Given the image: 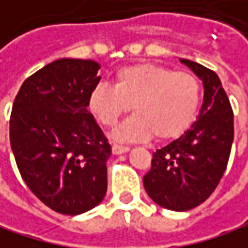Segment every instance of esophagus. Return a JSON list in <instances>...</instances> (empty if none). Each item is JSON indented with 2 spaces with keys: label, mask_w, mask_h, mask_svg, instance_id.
<instances>
[{
  "label": "esophagus",
  "mask_w": 248,
  "mask_h": 248,
  "mask_svg": "<svg viewBox=\"0 0 248 248\" xmlns=\"http://www.w3.org/2000/svg\"><path fill=\"white\" fill-rule=\"evenodd\" d=\"M131 148L129 147H126V145H119V144H114L113 147H111V151H113V154H116V155H119V154H125V153H128Z\"/></svg>",
  "instance_id": "1"
}]
</instances>
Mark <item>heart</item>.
Returning a JSON list of instances; mask_svg holds the SVG:
<instances>
[{
	"instance_id": "1",
	"label": "heart",
	"mask_w": 248,
	"mask_h": 248,
	"mask_svg": "<svg viewBox=\"0 0 248 248\" xmlns=\"http://www.w3.org/2000/svg\"><path fill=\"white\" fill-rule=\"evenodd\" d=\"M201 82L192 72L173 71L155 63L120 68L113 87L95 85L88 108L104 126H113L131 106L135 114L113 131L117 141L174 140L195 122L201 106Z\"/></svg>"
}]
</instances>
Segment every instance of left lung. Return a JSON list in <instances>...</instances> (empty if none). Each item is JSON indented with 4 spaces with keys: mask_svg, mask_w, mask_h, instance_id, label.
I'll return each instance as SVG.
<instances>
[{
    "mask_svg": "<svg viewBox=\"0 0 248 248\" xmlns=\"http://www.w3.org/2000/svg\"><path fill=\"white\" fill-rule=\"evenodd\" d=\"M203 85L198 120L169 145L153 154L144 176L148 196L170 211H189L203 203L218 186L234 140V114L218 75L203 65L180 59Z\"/></svg>",
    "mask_w": 248,
    "mask_h": 248,
    "instance_id": "obj_1",
    "label": "left lung"
}]
</instances>
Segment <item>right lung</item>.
I'll return each mask as SVG.
<instances>
[{
	"label": "right lung",
	"mask_w": 248,
	"mask_h": 248,
	"mask_svg": "<svg viewBox=\"0 0 248 248\" xmlns=\"http://www.w3.org/2000/svg\"><path fill=\"white\" fill-rule=\"evenodd\" d=\"M98 69L91 59H56L23 82L13 104L10 144L20 174L63 215L93 209L107 190L111 147L87 108Z\"/></svg>",
	"instance_id": "right-lung-1"
}]
</instances>
